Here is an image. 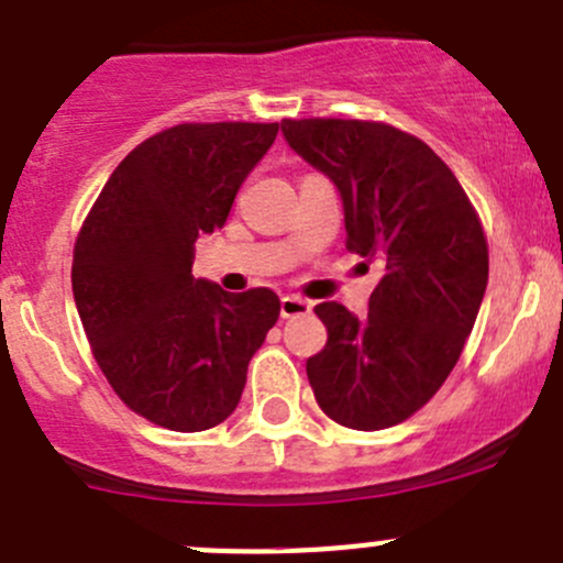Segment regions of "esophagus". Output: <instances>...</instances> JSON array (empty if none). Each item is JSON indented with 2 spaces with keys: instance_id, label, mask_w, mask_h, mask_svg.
<instances>
[{
  "instance_id": "34e87169",
  "label": "esophagus",
  "mask_w": 563,
  "mask_h": 563,
  "mask_svg": "<svg viewBox=\"0 0 563 563\" xmlns=\"http://www.w3.org/2000/svg\"><path fill=\"white\" fill-rule=\"evenodd\" d=\"M313 302H308V299L297 297V294H286V297L280 299V317L283 319H294V317H306V313H311Z\"/></svg>"
}]
</instances>
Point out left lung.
<instances>
[{"label":"left lung","instance_id":"8db88e82","mask_svg":"<svg viewBox=\"0 0 563 563\" xmlns=\"http://www.w3.org/2000/svg\"><path fill=\"white\" fill-rule=\"evenodd\" d=\"M280 130L339 188L346 250L383 266L364 317L339 302L313 308L328 328L306 364L313 397L344 428L406 422L448 380L481 311V219L448 163L391 124L283 119Z\"/></svg>","mask_w":563,"mask_h":563}]
</instances>
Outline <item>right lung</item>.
I'll list each match as a JSON object with an SVG mask.
<instances>
[{"mask_svg": "<svg viewBox=\"0 0 563 563\" xmlns=\"http://www.w3.org/2000/svg\"><path fill=\"white\" fill-rule=\"evenodd\" d=\"M280 124H177L124 157L75 244L71 288L113 391L150 422L197 433L235 411L246 366L280 317L269 288L230 294L191 275L194 244Z\"/></svg>", "mask_w": 563, "mask_h": 563, "instance_id": "right-lung-1", "label": "right lung"}]
</instances>
